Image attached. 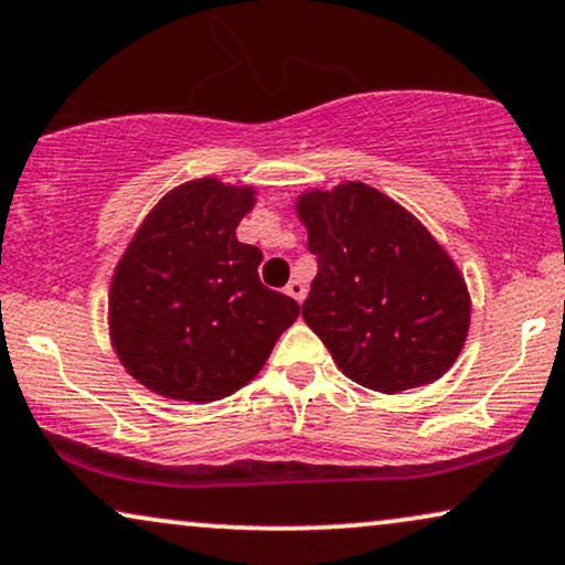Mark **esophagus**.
<instances>
[{
  "label": "esophagus",
  "mask_w": 565,
  "mask_h": 565,
  "mask_svg": "<svg viewBox=\"0 0 565 565\" xmlns=\"http://www.w3.org/2000/svg\"><path fill=\"white\" fill-rule=\"evenodd\" d=\"M285 292H288V296H290V298H296V300H298V303H300V300H303V298H306V285H303V282H300V280H298V277H296V280H290L288 285H285Z\"/></svg>",
  "instance_id": "esophagus-1"
}]
</instances>
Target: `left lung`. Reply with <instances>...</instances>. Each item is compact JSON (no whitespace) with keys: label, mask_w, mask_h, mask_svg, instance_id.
Returning <instances> with one entry per match:
<instances>
[{"label":"left lung","mask_w":565,"mask_h":565,"mask_svg":"<svg viewBox=\"0 0 565 565\" xmlns=\"http://www.w3.org/2000/svg\"><path fill=\"white\" fill-rule=\"evenodd\" d=\"M296 212L319 273L303 319L355 384L397 394L441 379L470 329V292L415 215L361 181L306 192Z\"/></svg>","instance_id":"1"}]
</instances>
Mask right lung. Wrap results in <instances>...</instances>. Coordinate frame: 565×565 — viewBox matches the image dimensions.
I'll return each mask as SVG.
<instances>
[{"instance_id": "add662e5", "label": "right lung", "mask_w": 565, "mask_h": 565, "mask_svg": "<svg viewBox=\"0 0 565 565\" xmlns=\"http://www.w3.org/2000/svg\"><path fill=\"white\" fill-rule=\"evenodd\" d=\"M252 186L196 179L175 186L139 225L116 265L108 329L139 384L168 399L215 402L248 384L298 303L259 280L262 252L236 228Z\"/></svg>"}]
</instances>
